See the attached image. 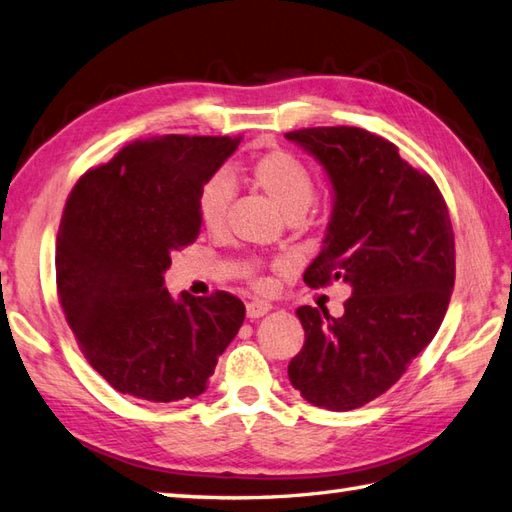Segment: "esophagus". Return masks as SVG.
<instances>
[{
	"mask_svg": "<svg viewBox=\"0 0 512 512\" xmlns=\"http://www.w3.org/2000/svg\"><path fill=\"white\" fill-rule=\"evenodd\" d=\"M271 311V304L267 302H260V300H254L247 304V317H252V320H256V317H263Z\"/></svg>",
	"mask_w": 512,
	"mask_h": 512,
	"instance_id": "34e87169",
	"label": "esophagus"
}]
</instances>
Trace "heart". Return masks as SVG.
Wrapping results in <instances>:
<instances>
[{
  "label": "heart",
  "instance_id": "b5f03b06",
  "mask_svg": "<svg viewBox=\"0 0 512 512\" xmlns=\"http://www.w3.org/2000/svg\"><path fill=\"white\" fill-rule=\"evenodd\" d=\"M247 175L252 184L263 190L289 219H298L311 208L315 197V179L311 168L298 155L285 149L267 151L249 164ZM234 197L232 179L219 173L203 181L197 192V214L208 232L217 234L225 227L227 210ZM256 285L263 280L254 278Z\"/></svg>",
  "mask_w": 512,
  "mask_h": 512
}]
</instances>
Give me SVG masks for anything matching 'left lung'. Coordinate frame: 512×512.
<instances>
[{
	"label": "left lung",
	"mask_w": 512,
	"mask_h": 512,
	"mask_svg": "<svg viewBox=\"0 0 512 512\" xmlns=\"http://www.w3.org/2000/svg\"><path fill=\"white\" fill-rule=\"evenodd\" d=\"M326 170L335 203L324 247L304 271L313 289L344 280V315L300 306L304 346L289 381L306 401L348 412L399 381L442 324L456 280L447 203L425 170L359 127L285 133Z\"/></svg>",
	"instance_id": "1"
}]
</instances>
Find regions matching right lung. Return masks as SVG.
<instances>
[{
    "label": "right lung",
    "instance_id": "add662e5",
    "mask_svg": "<svg viewBox=\"0 0 512 512\" xmlns=\"http://www.w3.org/2000/svg\"><path fill=\"white\" fill-rule=\"evenodd\" d=\"M241 138L135 140L76 181L56 236V291L92 368L113 390L151 403L206 392L245 320L227 291L164 287L170 254L197 241V192Z\"/></svg>",
    "mask_w": 512,
    "mask_h": 512
}]
</instances>
